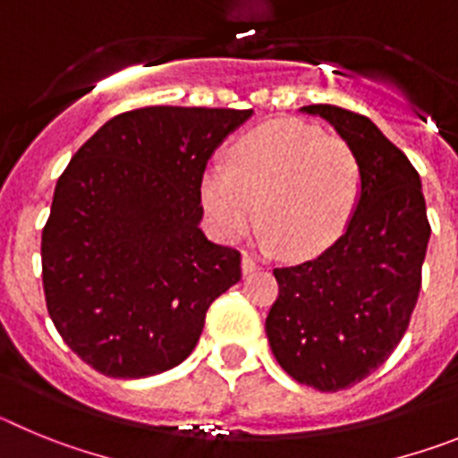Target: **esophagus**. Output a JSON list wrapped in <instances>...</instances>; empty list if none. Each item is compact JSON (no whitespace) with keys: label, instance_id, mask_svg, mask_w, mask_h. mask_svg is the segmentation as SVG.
<instances>
[{"label":"esophagus","instance_id":"esophagus-1","mask_svg":"<svg viewBox=\"0 0 458 458\" xmlns=\"http://www.w3.org/2000/svg\"><path fill=\"white\" fill-rule=\"evenodd\" d=\"M259 268H261V266H259L252 257H248V254H245V257L241 259L242 275H250V273H254V270H259Z\"/></svg>","mask_w":458,"mask_h":458}]
</instances>
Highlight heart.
<instances>
[{"label":"heart","instance_id":"heart-1","mask_svg":"<svg viewBox=\"0 0 458 458\" xmlns=\"http://www.w3.org/2000/svg\"><path fill=\"white\" fill-rule=\"evenodd\" d=\"M199 194L220 241H238L259 210L268 248L311 259L349 226L360 199V163L342 137L301 121H270L233 144L229 165L206 167Z\"/></svg>","mask_w":458,"mask_h":458}]
</instances>
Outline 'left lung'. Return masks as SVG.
Returning a JSON list of instances; mask_svg holds the SVG:
<instances>
[{
	"label": "left lung",
	"mask_w": 458,
	"mask_h": 458,
	"mask_svg": "<svg viewBox=\"0 0 458 458\" xmlns=\"http://www.w3.org/2000/svg\"><path fill=\"white\" fill-rule=\"evenodd\" d=\"M360 163V199L335 245L301 266L275 268L279 295L266 335L279 367L302 386L339 392L378 369L406 333L422 284L431 226L422 181L367 116L307 105Z\"/></svg>",
	"instance_id": "1"
}]
</instances>
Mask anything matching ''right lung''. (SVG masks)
I'll use <instances>...</instances> for the list:
<instances>
[{
  "label": "right lung",
  "instance_id": "1",
  "mask_svg": "<svg viewBox=\"0 0 458 458\" xmlns=\"http://www.w3.org/2000/svg\"><path fill=\"white\" fill-rule=\"evenodd\" d=\"M252 109L141 107L109 119L56 181L43 289L72 353L109 378L181 365L241 254L201 232V176Z\"/></svg>",
  "mask_w": 458,
  "mask_h": 458
}]
</instances>
